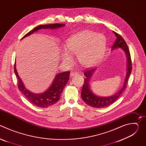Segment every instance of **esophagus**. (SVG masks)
<instances>
[{
    "label": "esophagus",
    "mask_w": 146,
    "mask_h": 146,
    "mask_svg": "<svg viewBox=\"0 0 146 146\" xmlns=\"http://www.w3.org/2000/svg\"><path fill=\"white\" fill-rule=\"evenodd\" d=\"M78 75V73L76 72H71L70 73V76L71 77H73V76H76Z\"/></svg>",
    "instance_id": "obj_1"
}]
</instances>
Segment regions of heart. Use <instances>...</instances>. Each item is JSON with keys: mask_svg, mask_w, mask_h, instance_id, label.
Wrapping results in <instances>:
<instances>
[{"mask_svg": "<svg viewBox=\"0 0 146 146\" xmlns=\"http://www.w3.org/2000/svg\"><path fill=\"white\" fill-rule=\"evenodd\" d=\"M106 47L105 36L90 31L76 33L65 41V49L62 51V58L68 63L72 61L70 54H77L81 63L84 66L95 65L105 54Z\"/></svg>", "mask_w": 146, "mask_h": 146, "instance_id": "1", "label": "heart"}]
</instances>
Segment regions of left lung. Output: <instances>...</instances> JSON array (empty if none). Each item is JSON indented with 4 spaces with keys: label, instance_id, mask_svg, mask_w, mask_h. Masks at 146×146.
Instances as JSON below:
<instances>
[{
    "label": "left lung",
    "instance_id": "obj_1",
    "mask_svg": "<svg viewBox=\"0 0 146 146\" xmlns=\"http://www.w3.org/2000/svg\"><path fill=\"white\" fill-rule=\"evenodd\" d=\"M113 33L115 34V36L116 37V40L115 41V43L113 44L111 50H115L117 48H121L126 54V56L127 57V72L125 79V81L123 82V85L122 87V88L119 90L116 94L114 95L110 96H98L96 95H95L90 90V85L89 82L90 80L94 74V72L96 69V68H94L92 69H87V70L85 71L84 73V74L86 76V78H84V85L82 86V90H81V98L84 102L87 104L88 105L95 108H105L106 106H108L112 103H113L115 101L117 100V99L119 97L121 94L122 93L123 90L126 88L128 80L130 76L131 73L132 72V61H131V58L130 55V52L128 48V47L127 46V44L126 43L125 41L122 38L121 36H120L119 34L115 32H113Z\"/></svg>",
    "mask_w": 146,
    "mask_h": 146
}]
</instances>
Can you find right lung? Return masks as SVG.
<instances>
[{"mask_svg":"<svg viewBox=\"0 0 146 146\" xmlns=\"http://www.w3.org/2000/svg\"><path fill=\"white\" fill-rule=\"evenodd\" d=\"M65 25V24H60L41 25L36 27L31 31L29 32L21 39L33 34L34 32L41 29H55L63 27ZM15 63L16 62H15L14 64V73L18 80V89L24 95V96L30 103L37 107L45 108L54 105L55 103L59 101V100L60 99V95L62 93L64 88H65L66 84L69 80V72H62L57 74L52 83V84L48 90H47L45 92L43 93L35 94L29 91L25 88L23 82L18 74L16 69Z\"/></svg>","mask_w":146,"mask_h":146,"instance_id":"right-lung-1","label":"right lung"}]
</instances>
